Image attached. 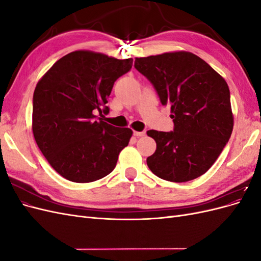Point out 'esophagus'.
<instances>
[{
  "label": "esophagus",
  "mask_w": 261,
  "mask_h": 261,
  "mask_svg": "<svg viewBox=\"0 0 261 261\" xmlns=\"http://www.w3.org/2000/svg\"><path fill=\"white\" fill-rule=\"evenodd\" d=\"M134 135H135L136 137H144L146 135V132L143 130V132H134Z\"/></svg>",
  "instance_id": "34e87169"
}]
</instances>
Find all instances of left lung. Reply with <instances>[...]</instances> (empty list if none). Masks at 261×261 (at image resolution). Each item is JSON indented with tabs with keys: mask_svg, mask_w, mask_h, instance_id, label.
<instances>
[{
	"mask_svg": "<svg viewBox=\"0 0 261 261\" xmlns=\"http://www.w3.org/2000/svg\"><path fill=\"white\" fill-rule=\"evenodd\" d=\"M135 67L171 107L173 132L150 129L156 149L147 158L154 175L181 183L204 174L231 137L234 118L224 78L192 52L136 58Z\"/></svg>",
	"mask_w": 261,
	"mask_h": 261,
	"instance_id": "left-lung-1",
	"label": "left lung"
}]
</instances>
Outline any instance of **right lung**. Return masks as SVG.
I'll use <instances>...</instances> for the list:
<instances>
[{
	"mask_svg": "<svg viewBox=\"0 0 261 261\" xmlns=\"http://www.w3.org/2000/svg\"><path fill=\"white\" fill-rule=\"evenodd\" d=\"M133 59L78 50L53 64L34 92L33 133L51 167L75 183H89L111 173L133 130L115 127L93 111L108 113V98Z\"/></svg>",
	"mask_w": 261,
	"mask_h": 261,
	"instance_id": "add662e5",
	"label": "right lung"
}]
</instances>
